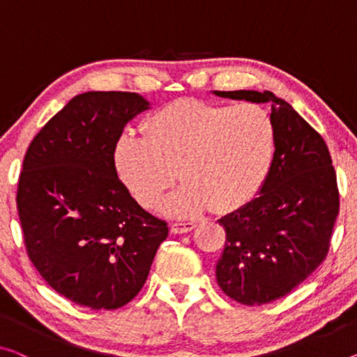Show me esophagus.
<instances>
[{
    "mask_svg": "<svg viewBox=\"0 0 357 357\" xmlns=\"http://www.w3.org/2000/svg\"><path fill=\"white\" fill-rule=\"evenodd\" d=\"M196 222H175L171 225V233L174 234H182L188 233L191 229H195Z\"/></svg>",
    "mask_w": 357,
    "mask_h": 357,
    "instance_id": "esophagus-1",
    "label": "esophagus"
}]
</instances>
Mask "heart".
<instances>
[{
  "mask_svg": "<svg viewBox=\"0 0 357 357\" xmlns=\"http://www.w3.org/2000/svg\"><path fill=\"white\" fill-rule=\"evenodd\" d=\"M144 130L145 137H119L114 167L144 207L155 206L178 174L183 186L161 207L177 217L211 206L228 213L248 204L265 183L276 146L273 119L257 103L183 98L153 113Z\"/></svg>",
  "mask_w": 357,
  "mask_h": 357,
  "instance_id": "1",
  "label": "heart"
}]
</instances>
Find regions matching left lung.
Instances as JSON below:
<instances>
[{
	"label": "left lung",
	"mask_w": 357,
	"mask_h": 357,
	"mask_svg": "<svg viewBox=\"0 0 357 357\" xmlns=\"http://www.w3.org/2000/svg\"><path fill=\"white\" fill-rule=\"evenodd\" d=\"M233 100L270 103L273 162L259 196L220 218L227 243L215 266L229 298L255 306L282 298L324 261L340 197L322 137L270 91H213Z\"/></svg>",
	"instance_id": "8db88e82"
}]
</instances>
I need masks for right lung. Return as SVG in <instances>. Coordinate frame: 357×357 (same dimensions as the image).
I'll return each mask as SVG.
<instances>
[{"mask_svg": "<svg viewBox=\"0 0 357 357\" xmlns=\"http://www.w3.org/2000/svg\"><path fill=\"white\" fill-rule=\"evenodd\" d=\"M150 108L135 92H84L35 135L17 188L26 254L56 292L92 310L129 303L167 223L137 204L114 167L124 126Z\"/></svg>", "mask_w": 357, "mask_h": 357, "instance_id": "obj_1", "label": "right lung"}]
</instances>
